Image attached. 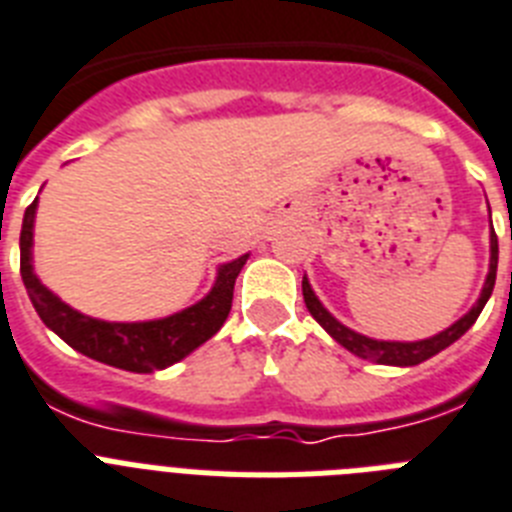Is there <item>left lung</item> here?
I'll return each mask as SVG.
<instances>
[{"label": "left lung", "mask_w": 512, "mask_h": 512, "mask_svg": "<svg viewBox=\"0 0 512 512\" xmlns=\"http://www.w3.org/2000/svg\"><path fill=\"white\" fill-rule=\"evenodd\" d=\"M497 234L492 231V257H489V276L484 281V289H481V297L479 302L468 310V313L460 318V321L452 323L450 328H444L439 331L436 336L431 339H421V342H378V339H368V336L357 334L352 328L342 326V323L336 321L334 315L328 313L326 307L321 305V299L315 297V292L310 289V281L302 278V297H305V305L310 310L315 321L321 323L326 328L328 334L334 336L336 342L342 344L344 350H350L352 355L363 357V360H376L381 365H418L423 360H429L434 357L436 352L447 350L452 342H458L460 336L468 331V328L476 323V318L481 315L484 310L486 299L492 297V289H494V278H497Z\"/></svg>", "instance_id": "8db88e82"}]
</instances>
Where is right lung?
Segmentation results:
<instances>
[{"mask_svg":"<svg viewBox=\"0 0 512 512\" xmlns=\"http://www.w3.org/2000/svg\"><path fill=\"white\" fill-rule=\"evenodd\" d=\"M36 202H39V197L26 207L23 228H20V276H23L28 297H31L44 326L52 328L54 334L60 336L62 342H68L73 350L91 357V360L120 368V371L152 373L184 360L189 352H194L210 336L218 334L220 326L226 323L231 299H234L236 276L244 268L249 255L220 265L215 286L205 299H199L197 305L186 307L181 313L160 318V321L110 323L89 318V315L65 305L33 273L31 247Z\"/></svg>","mask_w":512,"mask_h":512,"instance_id":"obj_1","label":"right lung"}]
</instances>
